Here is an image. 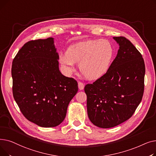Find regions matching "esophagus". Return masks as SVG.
I'll list each match as a JSON object with an SVG mask.
<instances>
[{
	"mask_svg": "<svg viewBox=\"0 0 156 156\" xmlns=\"http://www.w3.org/2000/svg\"><path fill=\"white\" fill-rule=\"evenodd\" d=\"M84 87H85V85L82 83L81 82V81H79L78 82V88L80 90H83L84 88Z\"/></svg>",
	"mask_w": 156,
	"mask_h": 156,
	"instance_id": "1",
	"label": "esophagus"
}]
</instances>
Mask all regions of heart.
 Listing matches in <instances>:
<instances>
[{"instance_id":"obj_1","label":"heart","mask_w":156,"mask_h":156,"mask_svg":"<svg viewBox=\"0 0 156 156\" xmlns=\"http://www.w3.org/2000/svg\"><path fill=\"white\" fill-rule=\"evenodd\" d=\"M114 54L113 47L107 40H94L70 45L66 54L61 55L59 62L68 72L75 63L88 80H97L108 71Z\"/></svg>"}]
</instances>
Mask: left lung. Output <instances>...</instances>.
I'll use <instances>...</instances> for the list:
<instances>
[{
	"mask_svg": "<svg viewBox=\"0 0 156 156\" xmlns=\"http://www.w3.org/2000/svg\"><path fill=\"white\" fill-rule=\"evenodd\" d=\"M113 38L119 45L108 71L85 87L88 116L99 128L120 125L132 116L144 91L145 63L142 54L124 37Z\"/></svg>",
	"mask_w": 156,
	"mask_h": 156,
	"instance_id": "8db88e82",
	"label": "left lung"
}]
</instances>
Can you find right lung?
Wrapping results in <instances>:
<instances>
[{"mask_svg": "<svg viewBox=\"0 0 156 156\" xmlns=\"http://www.w3.org/2000/svg\"><path fill=\"white\" fill-rule=\"evenodd\" d=\"M52 37L31 40L12 61L14 99L30 121L45 128L58 126L78 92L77 81L62 75Z\"/></svg>", "mask_w": 156, "mask_h": 156, "instance_id": "obj_1", "label": "right lung"}]
</instances>
